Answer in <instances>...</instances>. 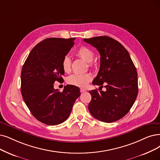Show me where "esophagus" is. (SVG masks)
<instances>
[{
    "label": "esophagus",
    "instance_id": "34e87169",
    "mask_svg": "<svg viewBox=\"0 0 160 160\" xmlns=\"http://www.w3.org/2000/svg\"><path fill=\"white\" fill-rule=\"evenodd\" d=\"M85 91H87V90H86L85 88H80V92H85Z\"/></svg>",
    "mask_w": 160,
    "mask_h": 160
}]
</instances>
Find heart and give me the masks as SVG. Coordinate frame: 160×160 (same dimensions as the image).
<instances>
[{"instance_id":"heart-1","label":"heart","mask_w":160,"mask_h":160,"mask_svg":"<svg viewBox=\"0 0 160 160\" xmlns=\"http://www.w3.org/2000/svg\"><path fill=\"white\" fill-rule=\"evenodd\" d=\"M76 56L79 58L88 62L90 67L93 66V59L94 54L93 51L88 47H81L75 52ZM61 66L63 72L69 73L72 68V60L68 56H65L62 60ZM92 79V75L91 73H86L82 74L75 73L69 76L67 79V82L69 85L77 87H85Z\"/></svg>"}]
</instances>
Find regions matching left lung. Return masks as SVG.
<instances>
[{"label":"left lung","mask_w":160,"mask_h":160,"mask_svg":"<svg viewBox=\"0 0 160 160\" xmlns=\"http://www.w3.org/2000/svg\"><path fill=\"white\" fill-rule=\"evenodd\" d=\"M98 50L100 67L92 84L106 91H89L92 99L88 110L101 121L112 123L123 118L135 103L138 92L136 68L126 48L108 36L84 39Z\"/></svg>","instance_id":"1"}]
</instances>
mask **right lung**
I'll use <instances>...</instances> for the list:
<instances>
[{
  "label": "right lung",
  "mask_w": 160,
  "mask_h": 160,
  "mask_svg": "<svg viewBox=\"0 0 160 160\" xmlns=\"http://www.w3.org/2000/svg\"><path fill=\"white\" fill-rule=\"evenodd\" d=\"M75 38H47L31 50L21 73L23 99L32 115L48 125L63 123L69 117L80 94L78 87L68 85L62 92L54 89L63 80L61 62L74 45Z\"/></svg>",
  "instance_id": "right-lung-1"
}]
</instances>
